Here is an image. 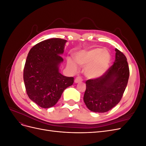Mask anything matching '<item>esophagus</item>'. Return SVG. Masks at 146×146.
<instances>
[{
    "instance_id": "esophagus-1",
    "label": "esophagus",
    "mask_w": 146,
    "mask_h": 146,
    "mask_svg": "<svg viewBox=\"0 0 146 146\" xmlns=\"http://www.w3.org/2000/svg\"><path fill=\"white\" fill-rule=\"evenodd\" d=\"M82 80H83L82 78L81 77H80V76H78V77H76V79H75V83H79V82H82Z\"/></svg>"
}]
</instances>
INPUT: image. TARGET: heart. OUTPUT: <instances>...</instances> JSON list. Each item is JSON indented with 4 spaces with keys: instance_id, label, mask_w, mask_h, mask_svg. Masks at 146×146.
I'll return each instance as SVG.
<instances>
[{
    "instance_id": "b5f03b06",
    "label": "heart",
    "mask_w": 146,
    "mask_h": 146,
    "mask_svg": "<svg viewBox=\"0 0 146 146\" xmlns=\"http://www.w3.org/2000/svg\"><path fill=\"white\" fill-rule=\"evenodd\" d=\"M76 62L85 66L84 73L89 78H99L107 72L111 61L110 53L102 48H94L90 50H83L76 55ZM72 58H68V64L74 69L77 63Z\"/></svg>"
}]
</instances>
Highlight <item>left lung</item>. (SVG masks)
Returning a JSON list of instances; mask_svg holds the SVG:
<instances>
[{"label": "left lung", "mask_w": 146, "mask_h": 146, "mask_svg": "<svg viewBox=\"0 0 146 146\" xmlns=\"http://www.w3.org/2000/svg\"><path fill=\"white\" fill-rule=\"evenodd\" d=\"M114 64L102 76L86 82L83 100L87 108L96 113H105L120 102L129 78L126 56L117 48Z\"/></svg>", "instance_id": "1"}]
</instances>
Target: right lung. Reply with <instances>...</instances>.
Instances as JSON below:
<instances>
[{"mask_svg":"<svg viewBox=\"0 0 146 146\" xmlns=\"http://www.w3.org/2000/svg\"><path fill=\"white\" fill-rule=\"evenodd\" d=\"M67 41L52 38L34 46L29 52L24 69V81L27 94L39 107L54 106L64 90L71 86L74 77H66L59 72Z\"/></svg>","mask_w":146,"mask_h":146,"instance_id":"right-lung-1","label":"right lung"}]
</instances>
